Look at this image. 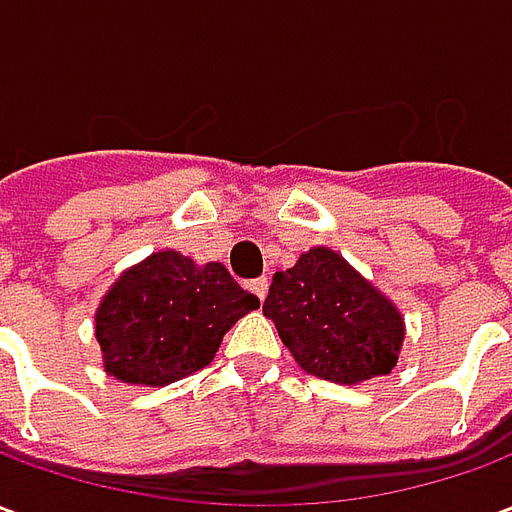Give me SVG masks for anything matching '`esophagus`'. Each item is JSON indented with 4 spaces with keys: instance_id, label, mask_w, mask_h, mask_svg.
<instances>
[{
    "instance_id": "obj_1",
    "label": "esophagus",
    "mask_w": 512,
    "mask_h": 512,
    "mask_svg": "<svg viewBox=\"0 0 512 512\" xmlns=\"http://www.w3.org/2000/svg\"><path fill=\"white\" fill-rule=\"evenodd\" d=\"M249 288H252V293H255L257 299L263 301V299H266V293H268V279H266V277H263V279H255V282H252Z\"/></svg>"
}]
</instances>
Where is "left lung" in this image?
<instances>
[{"instance_id":"8db88e82","label":"left lung","mask_w":512,"mask_h":512,"mask_svg":"<svg viewBox=\"0 0 512 512\" xmlns=\"http://www.w3.org/2000/svg\"><path fill=\"white\" fill-rule=\"evenodd\" d=\"M263 312L301 370L337 384L392 373L403 343L400 312L326 246L274 274Z\"/></svg>"}]
</instances>
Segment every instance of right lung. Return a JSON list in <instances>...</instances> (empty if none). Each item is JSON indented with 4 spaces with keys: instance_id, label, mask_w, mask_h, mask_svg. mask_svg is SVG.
<instances>
[{
    "instance_id": "add662e5",
    "label": "right lung",
    "mask_w": 512,
    "mask_h": 512,
    "mask_svg": "<svg viewBox=\"0 0 512 512\" xmlns=\"http://www.w3.org/2000/svg\"><path fill=\"white\" fill-rule=\"evenodd\" d=\"M260 307L222 263L197 268L156 252L126 271L95 315L106 373L126 384L164 386L211 365L238 318Z\"/></svg>"
}]
</instances>
